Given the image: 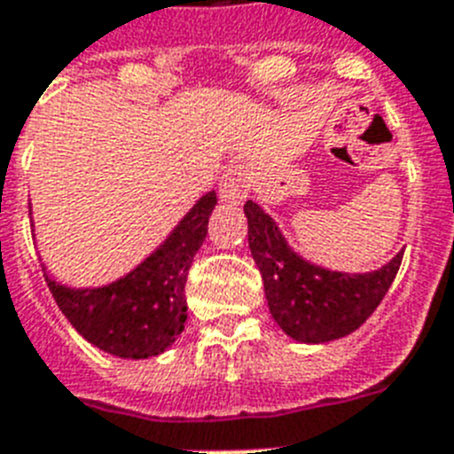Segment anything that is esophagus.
<instances>
[{
  "instance_id": "1",
  "label": "esophagus",
  "mask_w": 454,
  "mask_h": 454,
  "mask_svg": "<svg viewBox=\"0 0 454 454\" xmlns=\"http://www.w3.org/2000/svg\"><path fill=\"white\" fill-rule=\"evenodd\" d=\"M247 193H249V169L245 165H235V168L226 169V175L221 176L219 182L221 202L239 205V202H245Z\"/></svg>"
}]
</instances>
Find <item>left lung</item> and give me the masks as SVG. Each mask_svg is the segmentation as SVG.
Here are the masks:
<instances>
[{"label":"left lung","instance_id":"1","mask_svg":"<svg viewBox=\"0 0 454 454\" xmlns=\"http://www.w3.org/2000/svg\"><path fill=\"white\" fill-rule=\"evenodd\" d=\"M247 238L261 270L268 310L289 338L308 345L338 340L356 331L385 298L403 252L371 272L331 270L289 245L259 202H245Z\"/></svg>","mask_w":454,"mask_h":454}]
</instances>
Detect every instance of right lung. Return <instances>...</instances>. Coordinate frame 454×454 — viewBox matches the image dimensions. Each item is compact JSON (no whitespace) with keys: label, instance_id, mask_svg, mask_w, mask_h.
I'll use <instances>...</instances> for the list:
<instances>
[{"label":"right lung","instance_id":"add662e5","mask_svg":"<svg viewBox=\"0 0 454 454\" xmlns=\"http://www.w3.org/2000/svg\"><path fill=\"white\" fill-rule=\"evenodd\" d=\"M216 193L207 191L153 252L99 286L62 285L43 268L55 303L90 345L119 359L163 355L186 322V278L205 242Z\"/></svg>","mask_w":454,"mask_h":454}]
</instances>
